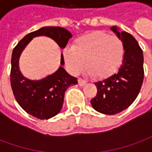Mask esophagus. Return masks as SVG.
<instances>
[{
  "mask_svg": "<svg viewBox=\"0 0 152 152\" xmlns=\"http://www.w3.org/2000/svg\"><path fill=\"white\" fill-rule=\"evenodd\" d=\"M78 85H79L80 86H86V80H85L81 79V78H79V79H78Z\"/></svg>",
  "mask_w": 152,
  "mask_h": 152,
  "instance_id": "1",
  "label": "esophagus"
}]
</instances>
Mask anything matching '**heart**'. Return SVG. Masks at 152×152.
<instances>
[{"label":"heart","mask_w":152,"mask_h":152,"mask_svg":"<svg viewBox=\"0 0 152 152\" xmlns=\"http://www.w3.org/2000/svg\"><path fill=\"white\" fill-rule=\"evenodd\" d=\"M124 55L121 39L102 31L83 35L74 40L72 48L63 50L64 61L72 74L78 75L86 66L90 75L100 80L107 79L117 72Z\"/></svg>","instance_id":"obj_1"}]
</instances>
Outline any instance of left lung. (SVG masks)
Segmentation results:
<instances>
[{"label":"left lung","instance_id":"obj_1","mask_svg":"<svg viewBox=\"0 0 152 152\" xmlns=\"http://www.w3.org/2000/svg\"><path fill=\"white\" fill-rule=\"evenodd\" d=\"M111 30L124 43L123 63L117 73L95 82L98 92L90 101L97 112L106 115L128 108L138 95L144 77L143 53L136 39L126 31H119L115 26Z\"/></svg>","mask_w":152,"mask_h":152}]
</instances>
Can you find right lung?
Wrapping results in <instances>:
<instances>
[{"label":"right lung","instance_id":"right-lung-1","mask_svg":"<svg viewBox=\"0 0 152 152\" xmlns=\"http://www.w3.org/2000/svg\"><path fill=\"white\" fill-rule=\"evenodd\" d=\"M40 36L53 39L62 49L72 37L70 31L60 27H44L26 35L13 50L10 83L16 101L25 112L40 120H48L59 113L66 90L69 86L76 85L77 79L69 75L63 66L39 80H29L23 76L18 67L19 57L32 38ZM60 63L64 65L63 54Z\"/></svg>","mask_w":152,"mask_h":152}]
</instances>
